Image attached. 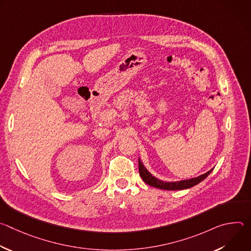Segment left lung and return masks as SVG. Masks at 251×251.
Masks as SVG:
<instances>
[{"label":"left lung","mask_w":251,"mask_h":251,"mask_svg":"<svg viewBox=\"0 0 251 251\" xmlns=\"http://www.w3.org/2000/svg\"><path fill=\"white\" fill-rule=\"evenodd\" d=\"M138 162H139V173H140L142 180L151 187L161 189V190H167V191H177V190H185V189L192 188V187L200 184L201 181H203L204 178L213 170V169H210L208 172H206L199 176L189 178V180L176 181V182H166V181H162V180H160V178L153 176L147 170V168L144 166V164L142 163L140 158L138 159Z\"/></svg>","instance_id":"1"}]
</instances>
